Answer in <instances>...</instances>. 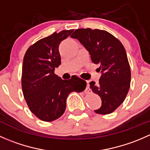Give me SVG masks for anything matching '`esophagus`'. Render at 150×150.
Wrapping results in <instances>:
<instances>
[{
    "mask_svg": "<svg viewBox=\"0 0 150 150\" xmlns=\"http://www.w3.org/2000/svg\"><path fill=\"white\" fill-rule=\"evenodd\" d=\"M88 82L87 81V91H90V89H89V88H88Z\"/></svg>",
    "mask_w": 150,
    "mask_h": 150,
    "instance_id": "obj_1",
    "label": "esophagus"
}]
</instances>
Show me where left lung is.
<instances>
[{"label": "left lung", "instance_id": "obj_1", "mask_svg": "<svg viewBox=\"0 0 150 150\" xmlns=\"http://www.w3.org/2000/svg\"><path fill=\"white\" fill-rule=\"evenodd\" d=\"M83 45L92 62L99 64L102 75L99 83L91 81L90 88L102 99V106L95 112H113L125 100L131 83V68L121 42L105 30L78 29L71 35Z\"/></svg>", "mask_w": 150, "mask_h": 150}]
</instances>
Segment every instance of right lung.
I'll list each match as a JSON object with an SVG mask.
<instances>
[{
	"mask_svg": "<svg viewBox=\"0 0 150 150\" xmlns=\"http://www.w3.org/2000/svg\"><path fill=\"white\" fill-rule=\"evenodd\" d=\"M74 30L54 32L31 45L23 59L22 88L30 111L40 120L51 122L61 117L71 92L83 91L86 82L76 75L66 81L54 73L61 64L59 46Z\"/></svg>",
	"mask_w": 150,
	"mask_h": 150,
	"instance_id": "add662e5",
	"label": "right lung"
}]
</instances>
